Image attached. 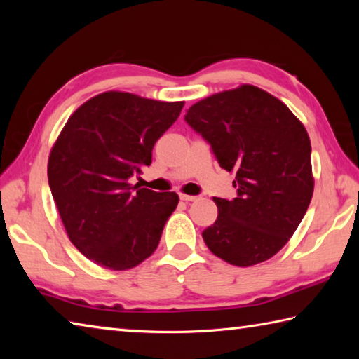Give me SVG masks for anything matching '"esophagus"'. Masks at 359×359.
Returning a JSON list of instances; mask_svg holds the SVG:
<instances>
[{
	"label": "esophagus",
	"instance_id": "esophagus-1",
	"mask_svg": "<svg viewBox=\"0 0 359 359\" xmlns=\"http://www.w3.org/2000/svg\"><path fill=\"white\" fill-rule=\"evenodd\" d=\"M180 199H182V201H185V203H190V201H196L198 196H193V194L180 193Z\"/></svg>",
	"mask_w": 359,
	"mask_h": 359
}]
</instances>
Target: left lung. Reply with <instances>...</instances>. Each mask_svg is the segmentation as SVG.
I'll use <instances>...</instances> for the list:
<instances>
[{
	"label": "left lung",
	"mask_w": 359,
	"mask_h": 359,
	"mask_svg": "<svg viewBox=\"0 0 359 359\" xmlns=\"http://www.w3.org/2000/svg\"><path fill=\"white\" fill-rule=\"evenodd\" d=\"M185 120L210 144L218 165L236 172L238 196L214 198L218 217L203 231L205 245L233 266L272 258L299 226L313 194L304 125L280 100L253 85L198 101Z\"/></svg>",
	"instance_id": "obj_1"
}]
</instances>
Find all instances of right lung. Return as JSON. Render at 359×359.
<instances>
[{
  "mask_svg": "<svg viewBox=\"0 0 359 359\" xmlns=\"http://www.w3.org/2000/svg\"><path fill=\"white\" fill-rule=\"evenodd\" d=\"M184 101H155L104 92L66 121L48 155V185L69 241L112 271L141 264L160 244L179 204L128 179L150 166L155 142L180 115Z\"/></svg>",
  "mask_w": 359,
  "mask_h": 359,
  "instance_id": "obj_1",
  "label": "right lung"
}]
</instances>
